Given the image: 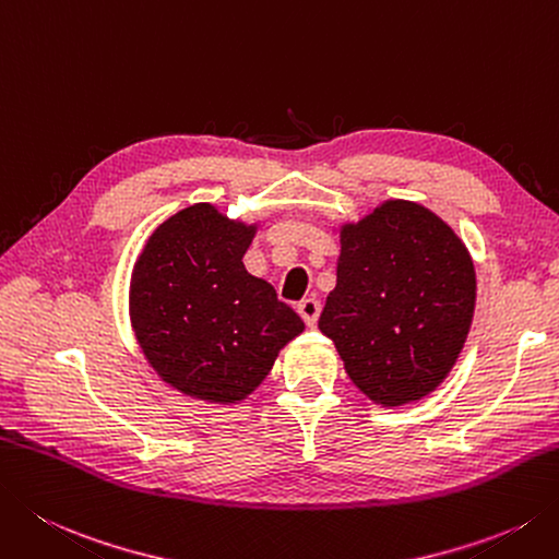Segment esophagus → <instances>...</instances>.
<instances>
[{"label": "esophagus", "instance_id": "34e87169", "mask_svg": "<svg viewBox=\"0 0 559 559\" xmlns=\"http://www.w3.org/2000/svg\"><path fill=\"white\" fill-rule=\"evenodd\" d=\"M320 312H322V305H320V300H314V298H305L298 305V314L302 317V322L308 326L317 324V317H320Z\"/></svg>", "mask_w": 559, "mask_h": 559}]
</instances>
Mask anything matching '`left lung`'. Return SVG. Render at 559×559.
I'll list each match as a JSON object with an SVG mask.
<instances>
[{"mask_svg": "<svg viewBox=\"0 0 559 559\" xmlns=\"http://www.w3.org/2000/svg\"><path fill=\"white\" fill-rule=\"evenodd\" d=\"M336 288L320 332L354 385L380 407L419 402L451 373L473 324V257L441 215L388 199L334 227Z\"/></svg>", "mask_w": 559, "mask_h": 559, "instance_id": "obj_1", "label": "left lung"}]
</instances>
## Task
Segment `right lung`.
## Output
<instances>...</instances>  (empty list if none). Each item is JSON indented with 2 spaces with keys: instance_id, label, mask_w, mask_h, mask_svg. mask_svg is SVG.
Wrapping results in <instances>:
<instances>
[{
  "instance_id": "add662e5",
  "label": "right lung",
  "mask_w": 559,
  "mask_h": 559,
  "mask_svg": "<svg viewBox=\"0 0 559 559\" xmlns=\"http://www.w3.org/2000/svg\"><path fill=\"white\" fill-rule=\"evenodd\" d=\"M259 227L193 203L157 225L135 259L130 326L152 370L186 397L245 402L305 330L271 283L245 269Z\"/></svg>"
}]
</instances>
